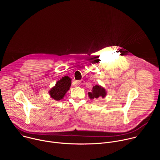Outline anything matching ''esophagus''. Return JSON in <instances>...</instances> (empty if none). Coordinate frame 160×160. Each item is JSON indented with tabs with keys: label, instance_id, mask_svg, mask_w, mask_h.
Listing matches in <instances>:
<instances>
[{
	"label": "esophagus",
	"instance_id": "esophagus-1",
	"mask_svg": "<svg viewBox=\"0 0 160 160\" xmlns=\"http://www.w3.org/2000/svg\"><path fill=\"white\" fill-rule=\"evenodd\" d=\"M84 83V80H79L77 82V84L78 85H83Z\"/></svg>",
	"mask_w": 160,
	"mask_h": 160
}]
</instances>
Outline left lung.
<instances>
[{"label": "left lung", "mask_w": 160, "mask_h": 160, "mask_svg": "<svg viewBox=\"0 0 160 160\" xmlns=\"http://www.w3.org/2000/svg\"><path fill=\"white\" fill-rule=\"evenodd\" d=\"M90 99H98L99 98H104L106 95V91L102 87L96 85L92 87V92L88 93Z\"/></svg>", "instance_id": "obj_1"}]
</instances>
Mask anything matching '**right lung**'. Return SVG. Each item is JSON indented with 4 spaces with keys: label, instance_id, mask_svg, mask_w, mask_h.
<instances>
[{
    "label": "right lung",
    "instance_id": "obj_1",
    "mask_svg": "<svg viewBox=\"0 0 160 160\" xmlns=\"http://www.w3.org/2000/svg\"><path fill=\"white\" fill-rule=\"evenodd\" d=\"M71 80H72L69 77L65 76L58 81L55 86L53 87L49 92L51 97L56 101L62 99L67 91L70 89L72 84Z\"/></svg>",
    "mask_w": 160,
    "mask_h": 160
}]
</instances>
